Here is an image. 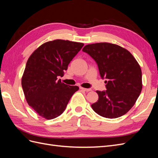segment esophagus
<instances>
[{"mask_svg": "<svg viewBox=\"0 0 158 158\" xmlns=\"http://www.w3.org/2000/svg\"><path fill=\"white\" fill-rule=\"evenodd\" d=\"M80 89L84 91V92H89V91L92 90V89H90V88H82V87H80Z\"/></svg>", "mask_w": 158, "mask_h": 158, "instance_id": "obj_1", "label": "esophagus"}]
</instances>
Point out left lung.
<instances>
[{
  "instance_id": "1",
  "label": "left lung",
  "mask_w": 158,
  "mask_h": 158,
  "mask_svg": "<svg viewBox=\"0 0 158 158\" xmlns=\"http://www.w3.org/2000/svg\"><path fill=\"white\" fill-rule=\"evenodd\" d=\"M82 51L96 62L102 78L107 80V90L96 91L99 99L92 108L106 118L124 115L142 91V71L138 62L128 51L109 43L87 45Z\"/></svg>"
}]
</instances>
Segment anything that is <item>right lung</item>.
Wrapping results in <instances>:
<instances>
[{"label":"right lung","mask_w":158,"mask_h":158,"mask_svg":"<svg viewBox=\"0 0 158 158\" xmlns=\"http://www.w3.org/2000/svg\"><path fill=\"white\" fill-rule=\"evenodd\" d=\"M82 43L56 40L45 43L28 59L22 86L28 105L41 117L55 118L64 112L79 88L62 83L59 76L82 48Z\"/></svg>","instance_id":"right-lung-1"}]
</instances>
